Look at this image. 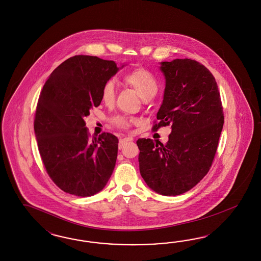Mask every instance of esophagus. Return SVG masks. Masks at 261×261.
Listing matches in <instances>:
<instances>
[{
	"label": "esophagus",
	"instance_id": "obj_1",
	"mask_svg": "<svg viewBox=\"0 0 261 261\" xmlns=\"http://www.w3.org/2000/svg\"><path fill=\"white\" fill-rule=\"evenodd\" d=\"M131 141H133V138H130V137L120 139V140H119V149H121V148L123 147V145H124L127 142H131Z\"/></svg>",
	"mask_w": 261,
	"mask_h": 261
}]
</instances>
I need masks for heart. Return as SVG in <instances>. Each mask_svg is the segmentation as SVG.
<instances>
[{
    "label": "heart",
    "instance_id": "b5f03b06",
    "mask_svg": "<svg viewBox=\"0 0 261 261\" xmlns=\"http://www.w3.org/2000/svg\"><path fill=\"white\" fill-rule=\"evenodd\" d=\"M124 81L129 86L135 89L142 99H150L158 92V81L150 71L144 68H138L128 72L124 76ZM116 95L115 83L109 80L104 83L101 89V98L106 103L114 101ZM113 122L120 128H128L132 124L133 120L125 117H116Z\"/></svg>",
    "mask_w": 261,
    "mask_h": 261
}]
</instances>
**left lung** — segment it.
<instances>
[{"instance_id":"8db88e82","label":"left lung","mask_w":261,"mask_h":261,"mask_svg":"<svg viewBox=\"0 0 261 261\" xmlns=\"http://www.w3.org/2000/svg\"><path fill=\"white\" fill-rule=\"evenodd\" d=\"M166 79L158 123L171 126L166 144L139 139L140 172L161 195L176 196L191 190L208 172L224 124L220 94L214 75L191 59L161 62Z\"/></svg>"}]
</instances>
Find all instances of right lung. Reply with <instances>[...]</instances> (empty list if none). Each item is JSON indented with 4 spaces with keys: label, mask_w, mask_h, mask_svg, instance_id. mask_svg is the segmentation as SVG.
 I'll list each match as a JSON object with an SVG mask.
<instances>
[{
    "label": "right lung",
    "mask_w": 261,
    "mask_h": 261,
    "mask_svg": "<svg viewBox=\"0 0 261 261\" xmlns=\"http://www.w3.org/2000/svg\"><path fill=\"white\" fill-rule=\"evenodd\" d=\"M115 61L75 56L60 64L40 94L34 132L48 176L61 190L89 197L104 189L116 166L119 140L110 133L90 138L84 117L97 107Z\"/></svg>",
    "instance_id": "1"
}]
</instances>
